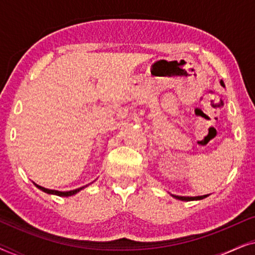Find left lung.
<instances>
[{"label": "left lung", "mask_w": 255, "mask_h": 255, "mask_svg": "<svg viewBox=\"0 0 255 255\" xmlns=\"http://www.w3.org/2000/svg\"><path fill=\"white\" fill-rule=\"evenodd\" d=\"M221 85L224 87V83L223 81H221ZM173 197L177 198V200H181V201H195V200H203L204 197H207L208 195H203V196H195V197H186V196H176V195H172Z\"/></svg>", "instance_id": "8db88e82"}]
</instances>
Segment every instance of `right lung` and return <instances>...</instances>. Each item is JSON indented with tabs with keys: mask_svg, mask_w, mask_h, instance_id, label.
<instances>
[{
	"mask_svg": "<svg viewBox=\"0 0 255 255\" xmlns=\"http://www.w3.org/2000/svg\"><path fill=\"white\" fill-rule=\"evenodd\" d=\"M36 186L39 188L40 190H43V191H45V193H47V194H53V195H58V196H65V197H67V196H72V195H75L76 193H79L80 190H82L83 188H86L87 186H85V187H81V188H78V189H75V190H71V191H58V190H51V189H47V188H44V187H40V186H38V184H36Z\"/></svg>",
	"mask_w": 255,
	"mask_h": 255,
	"instance_id": "add662e5",
	"label": "right lung"
}]
</instances>
